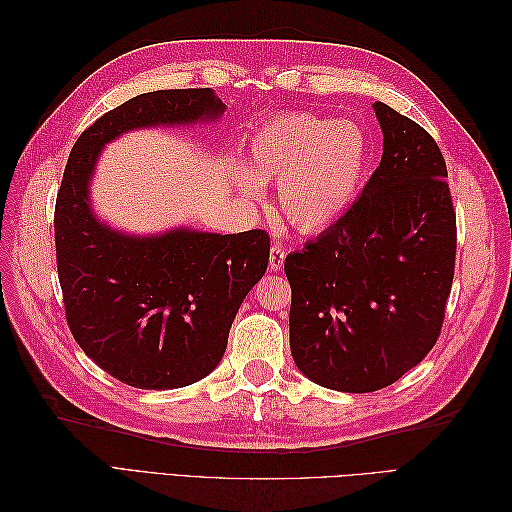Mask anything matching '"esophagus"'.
I'll list each match as a JSON object with an SVG mask.
<instances>
[{
    "instance_id": "34e87169",
    "label": "esophagus",
    "mask_w": 512,
    "mask_h": 512,
    "mask_svg": "<svg viewBox=\"0 0 512 512\" xmlns=\"http://www.w3.org/2000/svg\"><path fill=\"white\" fill-rule=\"evenodd\" d=\"M284 260H286V250H284V247H282L280 243H273L271 254H269V265H271V269H273V271H280L282 265H284Z\"/></svg>"
}]
</instances>
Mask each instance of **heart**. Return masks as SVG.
<instances>
[{"instance_id":"b5f03b06","label":"heart","mask_w":512,"mask_h":512,"mask_svg":"<svg viewBox=\"0 0 512 512\" xmlns=\"http://www.w3.org/2000/svg\"><path fill=\"white\" fill-rule=\"evenodd\" d=\"M245 198L262 200L260 181H280V209L299 230L316 232L342 218L361 190L369 141L354 121L294 113L258 128L247 145Z\"/></svg>"}]
</instances>
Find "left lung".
<instances>
[{"label":"left lung","mask_w":512,"mask_h":512,"mask_svg":"<svg viewBox=\"0 0 512 512\" xmlns=\"http://www.w3.org/2000/svg\"><path fill=\"white\" fill-rule=\"evenodd\" d=\"M380 166L352 207L286 256L290 350L320 386L371 393L436 346L451 294L457 220L446 162L416 121L374 102Z\"/></svg>","instance_id":"1"}]
</instances>
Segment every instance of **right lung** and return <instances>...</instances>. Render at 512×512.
<instances>
[{
  "label": "right lung",
  "mask_w": 512,
  "mask_h": 512,
  "mask_svg": "<svg viewBox=\"0 0 512 512\" xmlns=\"http://www.w3.org/2000/svg\"><path fill=\"white\" fill-rule=\"evenodd\" d=\"M211 89H160L108 111L79 136L55 203L57 275L76 344L136 389H181L209 376L241 301L267 271V230H170L128 237L98 222L87 185L100 149L119 134L218 119Z\"/></svg>",
  "instance_id": "obj_1"
}]
</instances>
